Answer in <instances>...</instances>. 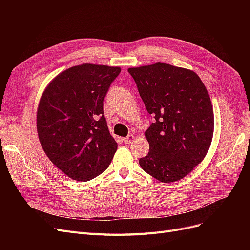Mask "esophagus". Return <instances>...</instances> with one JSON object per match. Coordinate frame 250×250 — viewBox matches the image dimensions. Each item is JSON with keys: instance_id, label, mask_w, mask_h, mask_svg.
Listing matches in <instances>:
<instances>
[{"instance_id": "1", "label": "esophagus", "mask_w": 250, "mask_h": 250, "mask_svg": "<svg viewBox=\"0 0 250 250\" xmlns=\"http://www.w3.org/2000/svg\"><path fill=\"white\" fill-rule=\"evenodd\" d=\"M133 140H134V135H132V134H129V135H128V137H126V138L123 139V141H124L125 144H130Z\"/></svg>"}]
</instances>
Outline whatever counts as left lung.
<instances>
[{"instance_id":"1","label":"left lung","mask_w":250,"mask_h":250,"mask_svg":"<svg viewBox=\"0 0 250 250\" xmlns=\"http://www.w3.org/2000/svg\"><path fill=\"white\" fill-rule=\"evenodd\" d=\"M128 72L155 119L145 132L149 152L140 166L163 183L184 178L202 162L213 139L214 111L206 86L195 72L167 63Z\"/></svg>"}]
</instances>
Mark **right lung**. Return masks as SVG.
<instances>
[{"instance_id": "obj_1", "label": "right lung", "mask_w": 250, "mask_h": 250, "mask_svg": "<svg viewBox=\"0 0 250 250\" xmlns=\"http://www.w3.org/2000/svg\"><path fill=\"white\" fill-rule=\"evenodd\" d=\"M119 66L84 63L63 71L44 89L37 108V133L49 160L74 180L100 175L118 145L103 115V100Z\"/></svg>"}]
</instances>
